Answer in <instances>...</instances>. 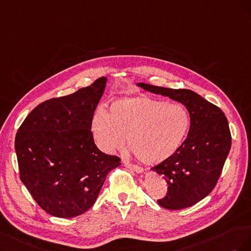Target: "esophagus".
<instances>
[{
  "label": "esophagus",
  "mask_w": 251,
  "mask_h": 251,
  "mask_svg": "<svg viewBox=\"0 0 251 251\" xmlns=\"http://www.w3.org/2000/svg\"><path fill=\"white\" fill-rule=\"evenodd\" d=\"M124 165H125L127 168H129V169H131V170L135 171V173L142 174L143 171H144V170H143V168H142V167H140V166H138V165H134V164H131V163L127 162V161H124Z\"/></svg>",
  "instance_id": "obj_1"
}]
</instances>
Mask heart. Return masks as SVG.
<instances>
[{
	"label": "heart",
	"mask_w": 251,
	"mask_h": 251,
	"mask_svg": "<svg viewBox=\"0 0 251 251\" xmlns=\"http://www.w3.org/2000/svg\"><path fill=\"white\" fill-rule=\"evenodd\" d=\"M190 118L178 103L142 96L114 101L108 113L99 110L91 130L100 149L113 153L125 145L138 159L155 165L173 156L188 133Z\"/></svg>",
	"instance_id": "heart-1"
}]
</instances>
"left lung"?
<instances>
[{
    "label": "left lung",
    "mask_w": 251,
    "mask_h": 251,
    "mask_svg": "<svg viewBox=\"0 0 251 251\" xmlns=\"http://www.w3.org/2000/svg\"><path fill=\"white\" fill-rule=\"evenodd\" d=\"M147 91L182 103L190 116L187 138L181 148L151 169L168 184L157 204L170 210L197 204L216 187L231 147V134L224 112L189 89H171L145 83Z\"/></svg>",
    "instance_id": "left-lung-1"
}]
</instances>
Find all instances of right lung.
<instances>
[{
  "label": "right lung",
  "mask_w": 251,
  "mask_h": 251,
  "mask_svg": "<svg viewBox=\"0 0 251 251\" xmlns=\"http://www.w3.org/2000/svg\"><path fill=\"white\" fill-rule=\"evenodd\" d=\"M107 78L69 96L41 103L18 129L14 147L20 178L43 210L74 218L95 204L109 171L121 165L102 152L91 123Z\"/></svg>",
  "instance_id": "right-lung-1"
}]
</instances>
